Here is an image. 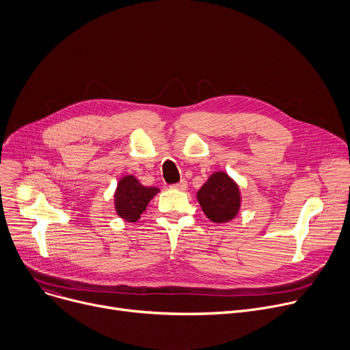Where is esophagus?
I'll return each mask as SVG.
<instances>
[{"mask_svg":"<svg viewBox=\"0 0 350 350\" xmlns=\"http://www.w3.org/2000/svg\"><path fill=\"white\" fill-rule=\"evenodd\" d=\"M172 187H173V189H176V190L184 191V190H187V181H185V180H181L180 183H177V184H173Z\"/></svg>","mask_w":350,"mask_h":350,"instance_id":"obj_1","label":"esophagus"}]
</instances>
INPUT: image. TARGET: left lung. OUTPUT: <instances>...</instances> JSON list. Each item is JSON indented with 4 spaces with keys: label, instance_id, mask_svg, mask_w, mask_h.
<instances>
[{
    "label": "left lung",
    "instance_id": "left-lung-1",
    "mask_svg": "<svg viewBox=\"0 0 350 350\" xmlns=\"http://www.w3.org/2000/svg\"><path fill=\"white\" fill-rule=\"evenodd\" d=\"M197 200L208 219L224 224L234 219L241 208L238 184L225 172H215L197 193Z\"/></svg>",
    "mask_w": 350,
    "mask_h": 350
}]
</instances>
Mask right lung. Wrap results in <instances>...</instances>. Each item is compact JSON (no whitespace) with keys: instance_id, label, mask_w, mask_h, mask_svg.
Wrapping results in <instances>:
<instances>
[{"instance_id":"add662e5","label":"right lung","mask_w":350,"mask_h":350,"mask_svg":"<svg viewBox=\"0 0 350 350\" xmlns=\"http://www.w3.org/2000/svg\"><path fill=\"white\" fill-rule=\"evenodd\" d=\"M159 191L157 187H145L131 174L125 176L118 181V187L113 194L115 211L122 219L136 222Z\"/></svg>"}]
</instances>
